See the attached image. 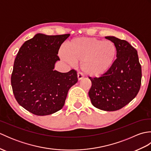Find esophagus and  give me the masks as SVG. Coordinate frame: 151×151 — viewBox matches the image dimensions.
I'll return each mask as SVG.
<instances>
[{"mask_svg":"<svg viewBox=\"0 0 151 151\" xmlns=\"http://www.w3.org/2000/svg\"><path fill=\"white\" fill-rule=\"evenodd\" d=\"M77 77L78 81H81V80L84 78V75H83V74L82 73H78L77 74Z\"/></svg>","mask_w":151,"mask_h":151,"instance_id":"esophagus-1","label":"esophagus"}]
</instances>
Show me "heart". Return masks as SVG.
Wrapping results in <instances>:
<instances>
[{"label":"heart","mask_w":151,"mask_h":151,"mask_svg":"<svg viewBox=\"0 0 151 151\" xmlns=\"http://www.w3.org/2000/svg\"><path fill=\"white\" fill-rule=\"evenodd\" d=\"M116 55V47L111 41L86 37L72 40L65 45V50L60 51V56L64 62L71 65L81 62V69L93 76L106 73Z\"/></svg>","instance_id":"1"}]
</instances>
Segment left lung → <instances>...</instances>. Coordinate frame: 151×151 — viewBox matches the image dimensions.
Segmentation results:
<instances>
[{"mask_svg":"<svg viewBox=\"0 0 151 151\" xmlns=\"http://www.w3.org/2000/svg\"><path fill=\"white\" fill-rule=\"evenodd\" d=\"M117 49V59L106 73L89 78L91 104L100 110L111 111L124 107L136 97L142 82V67L137 50L125 40L106 36Z\"/></svg>","mask_w":151,"mask_h":151,"instance_id":"8db88e82","label":"left lung"}]
</instances>
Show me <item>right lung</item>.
Here are the masks:
<instances>
[{"instance_id":"obj_1","label":"right lung","mask_w":151,"mask_h":151,"mask_svg":"<svg viewBox=\"0 0 151 151\" xmlns=\"http://www.w3.org/2000/svg\"><path fill=\"white\" fill-rule=\"evenodd\" d=\"M70 34H37L19 49L14 64L11 84L19 105L36 115L60 110L69 89L78 82L77 74L54 70L58 50Z\"/></svg>"}]
</instances>
